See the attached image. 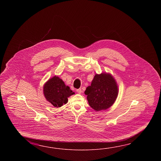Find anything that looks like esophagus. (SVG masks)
<instances>
[{
    "mask_svg": "<svg viewBox=\"0 0 161 161\" xmlns=\"http://www.w3.org/2000/svg\"><path fill=\"white\" fill-rule=\"evenodd\" d=\"M82 92V89H78L76 90V92H78V93H79V94H81Z\"/></svg>",
    "mask_w": 161,
    "mask_h": 161,
    "instance_id": "obj_1",
    "label": "esophagus"
}]
</instances>
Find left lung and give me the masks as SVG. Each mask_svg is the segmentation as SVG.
Returning a JSON list of instances; mask_svg holds the SVG:
<instances>
[{
	"mask_svg": "<svg viewBox=\"0 0 161 161\" xmlns=\"http://www.w3.org/2000/svg\"><path fill=\"white\" fill-rule=\"evenodd\" d=\"M118 93L115 79L111 74L105 72L96 74L91 86H88L85 92L89 105L97 112L107 109L112 106Z\"/></svg>",
	"mask_w": 161,
	"mask_h": 161,
	"instance_id": "obj_1",
	"label": "left lung"
}]
</instances>
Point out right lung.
Here are the masks:
<instances>
[{
  "instance_id": "add662e5",
  "label": "right lung",
  "mask_w": 161,
  "mask_h": 161,
  "mask_svg": "<svg viewBox=\"0 0 161 161\" xmlns=\"http://www.w3.org/2000/svg\"><path fill=\"white\" fill-rule=\"evenodd\" d=\"M43 92L45 98L56 108L67 103L69 97L75 94L62 79L56 76L45 83Z\"/></svg>"
}]
</instances>
